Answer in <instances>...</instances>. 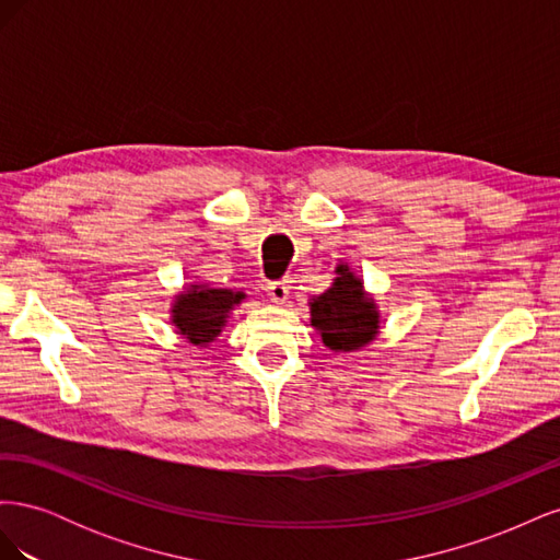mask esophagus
I'll use <instances>...</instances> for the list:
<instances>
[{
  "label": "esophagus",
  "mask_w": 560,
  "mask_h": 560,
  "mask_svg": "<svg viewBox=\"0 0 560 560\" xmlns=\"http://www.w3.org/2000/svg\"><path fill=\"white\" fill-rule=\"evenodd\" d=\"M266 292H268V296H270V301H273V303H284L287 299H290V282H284V280L270 282L266 287Z\"/></svg>",
  "instance_id": "1"
}]
</instances>
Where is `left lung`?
Instances as JSON below:
<instances>
[{
    "label": "left lung",
    "instance_id": "left-lung-1",
    "mask_svg": "<svg viewBox=\"0 0 560 560\" xmlns=\"http://www.w3.org/2000/svg\"><path fill=\"white\" fill-rule=\"evenodd\" d=\"M334 273L336 278L329 290L311 301V325L329 350H360L376 338L381 315L374 299L364 294V282L352 273L348 264H338Z\"/></svg>",
    "mask_w": 560,
    "mask_h": 560
}]
</instances>
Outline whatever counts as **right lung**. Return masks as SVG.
<instances>
[{
  "mask_svg": "<svg viewBox=\"0 0 560 560\" xmlns=\"http://www.w3.org/2000/svg\"><path fill=\"white\" fill-rule=\"evenodd\" d=\"M243 299V292L219 290L206 282L189 284L173 303V325L186 341L206 348L222 334L231 311Z\"/></svg>",
  "mask_w": 560,
  "mask_h": 560,
  "instance_id": "1",
  "label": "right lung"
}]
</instances>
